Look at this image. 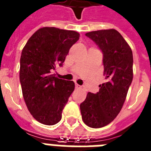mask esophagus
I'll list each match as a JSON object with an SVG mask.
<instances>
[{
  "instance_id": "obj_1",
  "label": "esophagus",
  "mask_w": 151,
  "mask_h": 151,
  "mask_svg": "<svg viewBox=\"0 0 151 151\" xmlns=\"http://www.w3.org/2000/svg\"><path fill=\"white\" fill-rule=\"evenodd\" d=\"M75 88H77V89H81V88L82 87L81 86V85H79V84H75Z\"/></svg>"
}]
</instances>
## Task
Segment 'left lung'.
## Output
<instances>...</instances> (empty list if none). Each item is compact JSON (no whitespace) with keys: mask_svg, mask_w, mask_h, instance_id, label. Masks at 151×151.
<instances>
[{"mask_svg":"<svg viewBox=\"0 0 151 151\" xmlns=\"http://www.w3.org/2000/svg\"><path fill=\"white\" fill-rule=\"evenodd\" d=\"M86 36L95 42L103 53L105 83L99 92H88L80 105L82 119L91 128L105 127L118 116L133 81V52L116 29L90 32Z\"/></svg>","mask_w":151,"mask_h":151,"instance_id":"left-lung-1","label":"left lung"}]
</instances>
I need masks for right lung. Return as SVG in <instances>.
<instances>
[{"mask_svg":"<svg viewBox=\"0 0 151 151\" xmlns=\"http://www.w3.org/2000/svg\"><path fill=\"white\" fill-rule=\"evenodd\" d=\"M79 37L75 31L43 27L23 48L19 73L23 98L33 118L40 123L52 126L62 118L75 86L72 81L55 77L53 70L57 65H63Z\"/></svg>","mask_w":151,"mask_h":151,"instance_id":"1","label":"right lung"}]
</instances>
